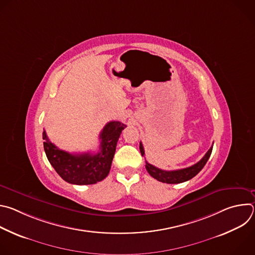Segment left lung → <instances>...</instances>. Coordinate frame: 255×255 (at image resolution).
<instances>
[{"label": "left lung", "instance_id": "1", "mask_svg": "<svg viewBox=\"0 0 255 255\" xmlns=\"http://www.w3.org/2000/svg\"><path fill=\"white\" fill-rule=\"evenodd\" d=\"M139 148H140V152H141L142 156H144V148H143V145L141 142L139 144ZM212 149H213V146H211V148L208 150V152L204 155V157L199 162H197L196 164H194L190 167L176 169V170H163V169H160V168L148 163L147 161H146V164H145V167H146V170L152 177L161 181V183L180 184V183H184V181H187V180L193 178L202 170V168L205 166V164L207 163V161L212 153Z\"/></svg>", "mask_w": 255, "mask_h": 255}]
</instances>
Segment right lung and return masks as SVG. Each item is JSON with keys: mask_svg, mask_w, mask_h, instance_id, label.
I'll use <instances>...</instances> for the list:
<instances>
[{"mask_svg": "<svg viewBox=\"0 0 255 255\" xmlns=\"http://www.w3.org/2000/svg\"><path fill=\"white\" fill-rule=\"evenodd\" d=\"M126 127L119 121H111L103 128L99 151L72 154L57 148L43 131V146L47 159L62 179L72 185H94L110 171L117 142Z\"/></svg>", "mask_w": 255, "mask_h": 255, "instance_id": "add662e5", "label": "right lung"}]
</instances>
